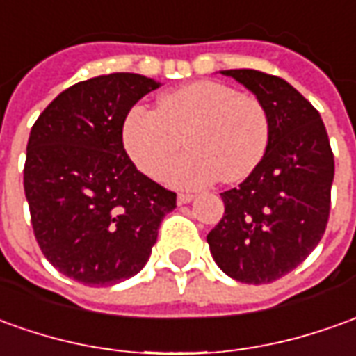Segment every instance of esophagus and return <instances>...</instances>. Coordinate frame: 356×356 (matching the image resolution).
Returning <instances> with one entry per match:
<instances>
[{
	"label": "esophagus",
	"instance_id": "esophagus-1",
	"mask_svg": "<svg viewBox=\"0 0 356 356\" xmlns=\"http://www.w3.org/2000/svg\"><path fill=\"white\" fill-rule=\"evenodd\" d=\"M193 197H195L193 193H184V192L178 193V203H180V205H184V203H190Z\"/></svg>",
	"mask_w": 356,
	"mask_h": 356
}]
</instances>
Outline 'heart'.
I'll list each match as a JSON object with an SVG mask.
<instances>
[{
	"label": "heart",
	"mask_w": 356,
	"mask_h": 356,
	"mask_svg": "<svg viewBox=\"0 0 356 356\" xmlns=\"http://www.w3.org/2000/svg\"><path fill=\"white\" fill-rule=\"evenodd\" d=\"M182 139L190 151L168 168L172 186L200 188L217 178L236 184L264 161L271 122L254 95L220 81H193L163 95L154 112L131 108L122 124V145L149 178H161Z\"/></svg>",
	"instance_id": "b5f03b06"
}]
</instances>
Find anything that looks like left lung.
Returning <instances> with one entry per match:
<instances>
[{"instance_id":"left-lung-1","label":"left lung","mask_w":356,"mask_h":356,"mask_svg":"<svg viewBox=\"0 0 356 356\" xmlns=\"http://www.w3.org/2000/svg\"><path fill=\"white\" fill-rule=\"evenodd\" d=\"M264 102L269 147L238 188L220 193L225 215L207 234L217 266L240 283H273L322 240L335 164L320 112L285 79L256 70L222 71Z\"/></svg>"}]
</instances>
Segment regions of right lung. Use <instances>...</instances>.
<instances>
[{
    "mask_svg": "<svg viewBox=\"0 0 356 356\" xmlns=\"http://www.w3.org/2000/svg\"><path fill=\"white\" fill-rule=\"evenodd\" d=\"M159 83L110 73L60 92L34 122L23 184L34 238L60 273L89 286L139 273L176 193L141 174L122 124Z\"/></svg>",
    "mask_w": 356,
    "mask_h": 356,
    "instance_id": "obj_1",
    "label": "right lung"
}]
</instances>
